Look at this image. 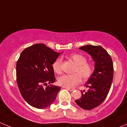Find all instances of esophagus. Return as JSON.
Masks as SVG:
<instances>
[{"label":"esophagus","instance_id":"esophagus-1","mask_svg":"<svg viewBox=\"0 0 127 127\" xmlns=\"http://www.w3.org/2000/svg\"><path fill=\"white\" fill-rule=\"evenodd\" d=\"M64 88H66V90H67L70 91V92H72V91H74V90H75V88H67V87H64Z\"/></svg>","mask_w":127,"mask_h":127}]
</instances>
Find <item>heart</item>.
<instances>
[{"label": "heart", "mask_w": 127, "mask_h": 127, "mask_svg": "<svg viewBox=\"0 0 127 127\" xmlns=\"http://www.w3.org/2000/svg\"><path fill=\"white\" fill-rule=\"evenodd\" d=\"M76 64L73 74H64L58 78V84L64 87L72 88L78 85L81 82V77L83 80H87L91 77L95 71V66L92 63L87 62V59L85 56L79 53H72L69 56ZM53 71L56 74H60L61 72V60L57 58L52 64Z\"/></svg>", "instance_id": "1"}]
</instances>
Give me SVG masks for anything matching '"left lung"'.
<instances>
[{
    "mask_svg": "<svg viewBox=\"0 0 127 127\" xmlns=\"http://www.w3.org/2000/svg\"><path fill=\"white\" fill-rule=\"evenodd\" d=\"M80 49L92 56L95 65L93 75L85 84L88 91H81V97L75 103L84 109L90 110L100 105L107 97L113 80V63L112 58L101 46L88 45Z\"/></svg>",
    "mask_w": 127,
    "mask_h": 127,
    "instance_id": "left-lung-1",
    "label": "left lung"
}]
</instances>
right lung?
I'll return each mask as SVG.
<instances>
[{
  "label": "right lung",
  "instance_id": "right-lung-1",
  "mask_svg": "<svg viewBox=\"0 0 127 127\" xmlns=\"http://www.w3.org/2000/svg\"><path fill=\"white\" fill-rule=\"evenodd\" d=\"M60 55L42 43L21 52L16 63V81L23 98L32 107L45 109L55 100L61 87L47 84L56 80L52 64Z\"/></svg>",
  "mask_w": 127,
  "mask_h": 127
}]
</instances>
